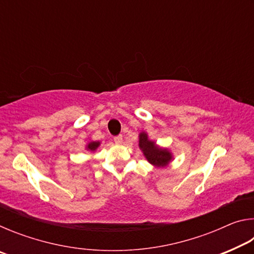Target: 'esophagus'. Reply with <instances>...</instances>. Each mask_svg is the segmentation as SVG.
Segmentation results:
<instances>
[{
    "label": "esophagus",
    "instance_id": "1",
    "mask_svg": "<svg viewBox=\"0 0 254 254\" xmlns=\"http://www.w3.org/2000/svg\"><path fill=\"white\" fill-rule=\"evenodd\" d=\"M122 141H123V136H122L121 134L114 136V142H115V143L120 144V143H122Z\"/></svg>",
    "mask_w": 254,
    "mask_h": 254
}]
</instances>
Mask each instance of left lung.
I'll return each instance as SVG.
<instances>
[{"label":"left lung","instance_id":"8db88e82","mask_svg":"<svg viewBox=\"0 0 254 254\" xmlns=\"http://www.w3.org/2000/svg\"><path fill=\"white\" fill-rule=\"evenodd\" d=\"M139 147L142 150L147 160L156 167H166L173 159L168 150L159 148L156 142L148 139L147 133L144 132L140 133L139 135Z\"/></svg>","mask_w":254,"mask_h":254}]
</instances>
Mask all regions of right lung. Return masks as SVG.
Listing matches in <instances>:
<instances>
[{
	"label": "right lung",
	"mask_w": 254,
	"mask_h": 254,
	"mask_svg": "<svg viewBox=\"0 0 254 254\" xmlns=\"http://www.w3.org/2000/svg\"><path fill=\"white\" fill-rule=\"evenodd\" d=\"M98 145H100V142H96V141H93V142H89V143L87 144V150H91V151H95Z\"/></svg>",
	"instance_id": "1"
}]
</instances>
